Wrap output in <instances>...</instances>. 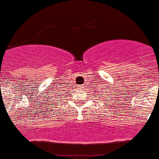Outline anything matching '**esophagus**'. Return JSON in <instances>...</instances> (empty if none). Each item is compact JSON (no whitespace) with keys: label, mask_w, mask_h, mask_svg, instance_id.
<instances>
[{"label":"esophagus","mask_w":159,"mask_h":159,"mask_svg":"<svg viewBox=\"0 0 159 159\" xmlns=\"http://www.w3.org/2000/svg\"><path fill=\"white\" fill-rule=\"evenodd\" d=\"M80 87H83V86H81V85H80Z\"/></svg>","instance_id":"obj_1"}]
</instances>
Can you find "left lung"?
<instances>
[{
  "mask_svg": "<svg viewBox=\"0 0 159 159\" xmlns=\"http://www.w3.org/2000/svg\"><path fill=\"white\" fill-rule=\"evenodd\" d=\"M106 99H109V98H106Z\"/></svg>",
  "mask_w": 159,
  "mask_h": 159,
  "instance_id": "8db88e82",
  "label": "left lung"
}]
</instances>
